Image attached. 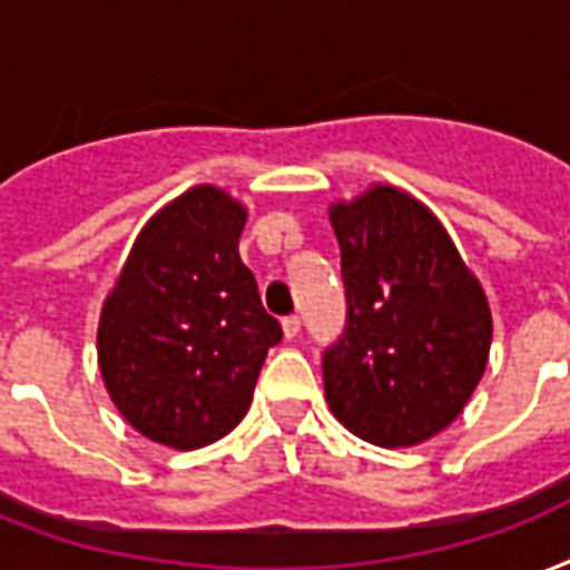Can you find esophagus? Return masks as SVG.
Here are the masks:
<instances>
[{
	"label": "esophagus",
	"instance_id": "34e87169",
	"mask_svg": "<svg viewBox=\"0 0 570 570\" xmlns=\"http://www.w3.org/2000/svg\"><path fill=\"white\" fill-rule=\"evenodd\" d=\"M281 325H284L286 341H293V337H298V332H302V320H298V316H286Z\"/></svg>",
	"mask_w": 570,
	"mask_h": 570
}]
</instances>
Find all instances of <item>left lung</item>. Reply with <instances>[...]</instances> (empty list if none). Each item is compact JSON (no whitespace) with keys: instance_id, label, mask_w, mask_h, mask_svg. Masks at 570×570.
<instances>
[{"instance_id":"1","label":"left lung","mask_w":570,"mask_h":570,"mask_svg":"<svg viewBox=\"0 0 570 570\" xmlns=\"http://www.w3.org/2000/svg\"><path fill=\"white\" fill-rule=\"evenodd\" d=\"M328 220L346 286V328L323 355L328 410L373 445H421L484 376L488 295L440 217L406 190L373 185L332 203Z\"/></svg>"}]
</instances>
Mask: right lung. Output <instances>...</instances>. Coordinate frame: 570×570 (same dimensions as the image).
<instances>
[{"mask_svg": "<svg viewBox=\"0 0 570 570\" xmlns=\"http://www.w3.org/2000/svg\"><path fill=\"white\" fill-rule=\"evenodd\" d=\"M247 208L197 185L140 229L98 323V367L121 419L190 451L245 419L284 332L238 256Z\"/></svg>", "mask_w": 570, "mask_h": 570, "instance_id": "add662e5", "label": "right lung"}]
</instances>
